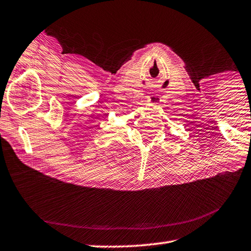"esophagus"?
<instances>
[{
    "label": "esophagus",
    "mask_w": 251,
    "mask_h": 251,
    "mask_svg": "<svg viewBox=\"0 0 251 251\" xmlns=\"http://www.w3.org/2000/svg\"><path fill=\"white\" fill-rule=\"evenodd\" d=\"M148 101L152 105H157V103L160 101V98L157 95H152L148 97Z\"/></svg>",
    "instance_id": "1"
}]
</instances>
